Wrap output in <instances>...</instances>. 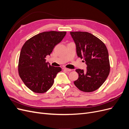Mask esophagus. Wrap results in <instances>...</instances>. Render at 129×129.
Here are the masks:
<instances>
[{"label": "esophagus", "mask_w": 129, "mask_h": 129, "mask_svg": "<svg viewBox=\"0 0 129 129\" xmlns=\"http://www.w3.org/2000/svg\"><path fill=\"white\" fill-rule=\"evenodd\" d=\"M63 69L64 71H67V72H71V71H72V69H68V68H63Z\"/></svg>", "instance_id": "1"}]
</instances>
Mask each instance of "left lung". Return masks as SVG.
Returning a JSON list of instances; mask_svg holds the SVG:
<instances>
[{
	"mask_svg": "<svg viewBox=\"0 0 129 129\" xmlns=\"http://www.w3.org/2000/svg\"><path fill=\"white\" fill-rule=\"evenodd\" d=\"M70 33L76 45L77 56L83 58L87 66L86 71L76 69L79 78L74 81V84L84 92L95 91L103 84L110 73L107 47L98 38L90 33L71 32Z\"/></svg>",
	"mask_w": 129,
	"mask_h": 129,
	"instance_id": "obj_1",
	"label": "left lung"
}]
</instances>
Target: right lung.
I'll return each mask as SVG.
<instances>
[{
    "instance_id": "obj_1",
    "label": "right lung",
    "mask_w": 129,
    "mask_h": 129,
    "mask_svg": "<svg viewBox=\"0 0 129 129\" xmlns=\"http://www.w3.org/2000/svg\"><path fill=\"white\" fill-rule=\"evenodd\" d=\"M66 32L40 33L25 42L19 59L18 73L26 86L36 93H44L51 88L56 74L61 71L46 62L45 58L63 39Z\"/></svg>"
}]
</instances>
